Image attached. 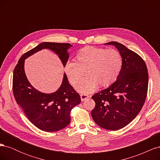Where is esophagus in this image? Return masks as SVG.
<instances>
[{
    "label": "esophagus",
    "mask_w": 160,
    "mask_h": 160,
    "mask_svg": "<svg viewBox=\"0 0 160 160\" xmlns=\"http://www.w3.org/2000/svg\"><path fill=\"white\" fill-rule=\"evenodd\" d=\"M89 98V96L88 94H85V93H81V99L82 101H85V99H87Z\"/></svg>",
    "instance_id": "34e87169"
}]
</instances>
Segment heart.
<instances>
[{
	"instance_id": "heart-1",
	"label": "heart",
	"mask_w": 160,
	"mask_h": 160,
	"mask_svg": "<svg viewBox=\"0 0 160 160\" xmlns=\"http://www.w3.org/2000/svg\"><path fill=\"white\" fill-rule=\"evenodd\" d=\"M122 67V56L116 49L86 47L77 52L76 62H67L65 71L73 86L80 83L85 72L87 76L78 90L88 93L96 89L99 85H111L118 77Z\"/></svg>"
}]
</instances>
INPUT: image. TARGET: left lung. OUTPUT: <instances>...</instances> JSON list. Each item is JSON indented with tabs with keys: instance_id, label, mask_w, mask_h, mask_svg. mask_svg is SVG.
Listing matches in <instances>:
<instances>
[{
	"instance_id": "left-lung-1",
	"label": "left lung",
	"mask_w": 160,
	"mask_h": 160,
	"mask_svg": "<svg viewBox=\"0 0 160 160\" xmlns=\"http://www.w3.org/2000/svg\"><path fill=\"white\" fill-rule=\"evenodd\" d=\"M117 48L122 67L117 80L108 88L92 96L95 102L92 118L101 128L115 131L135 119L146 101L148 72L146 62L136 52L118 42H109Z\"/></svg>"
}]
</instances>
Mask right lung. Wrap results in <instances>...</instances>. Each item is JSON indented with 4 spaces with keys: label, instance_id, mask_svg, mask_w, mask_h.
Instances as JSON below:
<instances>
[{
    "label": "right lung",
    "instance_id": "obj_1",
    "mask_svg": "<svg viewBox=\"0 0 160 160\" xmlns=\"http://www.w3.org/2000/svg\"><path fill=\"white\" fill-rule=\"evenodd\" d=\"M71 47L69 43L42 42L23 54L14 69L12 91L17 103L30 122L44 132H57L67 127L71 121V111L81 103V97L69 83L65 73L61 86L55 93L46 94L37 91L27 78L25 59L42 49H49L59 55L65 67L69 59L67 51Z\"/></svg>",
    "mask_w": 160,
    "mask_h": 160
}]
</instances>
